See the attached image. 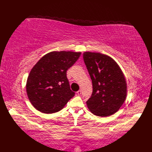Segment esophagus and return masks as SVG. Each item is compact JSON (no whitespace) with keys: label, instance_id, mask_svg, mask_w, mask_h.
<instances>
[{"label":"esophagus","instance_id":"1","mask_svg":"<svg viewBox=\"0 0 152 152\" xmlns=\"http://www.w3.org/2000/svg\"><path fill=\"white\" fill-rule=\"evenodd\" d=\"M76 93H77V95H81L82 91H81V90H79V91H78L76 92Z\"/></svg>","mask_w":152,"mask_h":152}]
</instances>
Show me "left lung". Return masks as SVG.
<instances>
[{"instance_id": "left-lung-1", "label": "left lung", "mask_w": 152, "mask_h": 152, "mask_svg": "<svg viewBox=\"0 0 152 152\" xmlns=\"http://www.w3.org/2000/svg\"><path fill=\"white\" fill-rule=\"evenodd\" d=\"M83 57L93 85L92 95L86 102L89 110L101 117L115 114L127 96V82L120 67L101 53L87 51Z\"/></svg>"}]
</instances>
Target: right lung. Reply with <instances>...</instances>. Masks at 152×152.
<instances>
[{
    "instance_id": "1",
    "label": "right lung",
    "mask_w": 152,
    "mask_h": 152,
    "mask_svg": "<svg viewBox=\"0 0 152 152\" xmlns=\"http://www.w3.org/2000/svg\"><path fill=\"white\" fill-rule=\"evenodd\" d=\"M81 52L51 51L31 69L26 91L34 107L45 114L61 110L75 95L70 88L66 71L78 59Z\"/></svg>"
}]
</instances>
